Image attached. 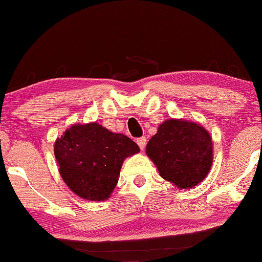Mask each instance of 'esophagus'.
I'll use <instances>...</instances> for the list:
<instances>
[{"label": "esophagus", "instance_id": "34e87169", "mask_svg": "<svg viewBox=\"0 0 262 262\" xmlns=\"http://www.w3.org/2000/svg\"><path fill=\"white\" fill-rule=\"evenodd\" d=\"M136 143L139 144L141 150H143L144 147H146V144H147V139L146 138H139L138 140H136Z\"/></svg>", "mask_w": 262, "mask_h": 262}]
</instances>
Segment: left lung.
I'll return each mask as SVG.
<instances>
[{
    "label": "left lung",
    "mask_w": 262,
    "mask_h": 262,
    "mask_svg": "<svg viewBox=\"0 0 262 262\" xmlns=\"http://www.w3.org/2000/svg\"><path fill=\"white\" fill-rule=\"evenodd\" d=\"M210 133L196 122L169 119L149 140L146 152L165 181L181 189L196 186L213 160Z\"/></svg>",
    "instance_id": "obj_1"
}]
</instances>
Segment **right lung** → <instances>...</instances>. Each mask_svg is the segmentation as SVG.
<instances>
[{
  "instance_id": "right-lung-1",
  "label": "right lung",
  "mask_w": 262,
  "mask_h": 262,
  "mask_svg": "<svg viewBox=\"0 0 262 262\" xmlns=\"http://www.w3.org/2000/svg\"><path fill=\"white\" fill-rule=\"evenodd\" d=\"M134 141L97 122L76 124L55 142V156L66 185L87 201L110 198L126 157L139 152Z\"/></svg>"
}]
</instances>
